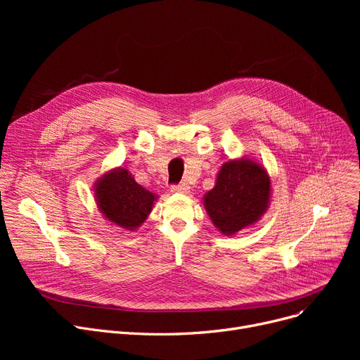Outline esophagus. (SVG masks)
<instances>
[{
    "label": "esophagus",
    "instance_id": "obj_1",
    "mask_svg": "<svg viewBox=\"0 0 360 360\" xmlns=\"http://www.w3.org/2000/svg\"><path fill=\"white\" fill-rule=\"evenodd\" d=\"M170 191L175 194H186V193H190V186H188L186 184H178V185L170 186Z\"/></svg>",
    "mask_w": 360,
    "mask_h": 360
}]
</instances>
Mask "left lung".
I'll use <instances>...</instances> for the list:
<instances>
[{
    "mask_svg": "<svg viewBox=\"0 0 360 360\" xmlns=\"http://www.w3.org/2000/svg\"><path fill=\"white\" fill-rule=\"evenodd\" d=\"M271 191L267 169L245 155L221 165L214 186L202 197V205L216 229L224 236H233L266 214Z\"/></svg>",
    "mask_w": 360,
    "mask_h": 360,
    "instance_id": "8db88e82",
    "label": "left lung"
}]
</instances>
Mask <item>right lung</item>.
<instances>
[{
    "instance_id": "add662e5",
    "label": "right lung",
    "mask_w": 360,
    "mask_h": 360,
    "mask_svg": "<svg viewBox=\"0 0 360 360\" xmlns=\"http://www.w3.org/2000/svg\"><path fill=\"white\" fill-rule=\"evenodd\" d=\"M98 210L112 224L136 232L153 210L159 195L141 186L127 167H112L93 184Z\"/></svg>"
}]
</instances>
